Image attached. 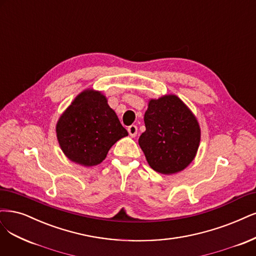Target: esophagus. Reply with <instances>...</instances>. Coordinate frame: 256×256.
<instances>
[{"mask_svg": "<svg viewBox=\"0 0 256 256\" xmlns=\"http://www.w3.org/2000/svg\"><path fill=\"white\" fill-rule=\"evenodd\" d=\"M127 130H128V132H129V136H132V138H134V136L138 134V127H136V125L129 126Z\"/></svg>", "mask_w": 256, "mask_h": 256, "instance_id": "esophagus-1", "label": "esophagus"}]
</instances>
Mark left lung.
Instances as JSON below:
<instances>
[{"label":"left lung","mask_w":256,"mask_h":256,"mask_svg":"<svg viewBox=\"0 0 256 256\" xmlns=\"http://www.w3.org/2000/svg\"><path fill=\"white\" fill-rule=\"evenodd\" d=\"M144 122L146 130L138 145L149 166L164 174L186 168L200 143L198 120L188 106L176 95L150 100Z\"/></svg>","instance_id":"1"}]
</instances>
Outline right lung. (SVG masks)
Returning a JSON list of instances; mask_svg holds the SVG:
<instances>
[{"instance_id":"right-lung-1","label":"right lung","mask_w":256,"mask_h":256,"mask_svg":"<svg viewBox=\"0 0 256 256\" xmlns=\"http://www.w3.org/2000/svg\"><path fill=\"white\" fill-rule=\"evenodd\" d=\"M56 134L64 154L84 166L102 163L109 149L128 136L106 96L94 90L76 96L58 120Z\"/></svg>"}]
</instances>
